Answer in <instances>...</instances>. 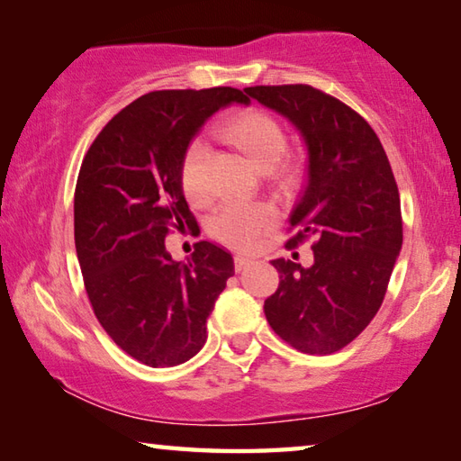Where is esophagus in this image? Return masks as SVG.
Listing matches in <instances>:
<instances>
[{
  "label": "esophagus",
  "instance_id": "34e87169",
  "mask_svg": "<svg viewBox=\"0 0 461 461\" xmlns=\"http://www.w3.org/2000/svg\"><path fill=\"white\" fill-rule=\"evenodd\" d=\"M252 262V258H249V256H241V254H238L236 258H233V267H236V272H241L244 270L248 264Z\"/></svg>",
  "mask_w": 461,
  "mask_h": 461
}]
</instances>
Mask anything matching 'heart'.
Returning a JSON list of instances; mask_svg holds the SVG:
<instances>
[{
    "label": "heart",
    "mask_w": 461,
    "mask_h": 461,
    "mask_svg": "<svg viewBox=\"0 0 461 461\" xmlns=\"http://www.w3.org/2000/svg\"><path fill=\"white\" fill-rule=\"evenodd\" d=\"M221 134L231 144H236L252 160V165L264 173L275 168L286 154L288 142L285 130L272 115L258 112V109H248V112L233 115L225 122ZM207 142L201 138L193 140L181 165L183 191L193 203L205 201L212 193L207 181ZM276 221V207L267 201H228L217 207L209 221V230L225 244L252 249L275 228Z\"/></svg>",
    "instance_id": "obj_1"
}]
</instances>
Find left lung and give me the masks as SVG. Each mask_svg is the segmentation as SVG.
Segmentation results:
<instances>
[{
  "instance_id": "8db88e82",
  "label": "left lung",
  "mask_w": 461,
  "mask_h": 461,
  "mask_svg": "<svg viewBox=\"0 0 461 461\" xmlns=\"http://www.w3.org/2000/svg\"><path fill=\"white\" fill-rule=\"evenodd\" d=\"M283 115L307 150L305 185L288 217L293 248L315 238L309 268L272 260L276 293L264 315L276 335L305 354H333L378 313L402 246L401 197L376 131L352 107L309 85L246 87Z\"/></svg>"
}]
</instances>
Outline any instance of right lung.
I'll use <instances>...</instances> for the list:
<instances>
[{"label":"right lung","instance_id":"right-lung-1","mask_svg":"<svg viewBox=\"0 0 461 461\" xmlns=\"http://www.w3.org/2000/svg\"><path fill=\"white\" fill-rule=\"evenodd\" d=\"M248 104L231 87L152 91L101 130L75 189V248L95 317L123 352L152 368L178 366L207 339V319L233 276L212 241L189 262L165 246L194 220L181 185L186 148L209 118Z\"/></svg>","mask_w":461,"mask_h":461}]
</instances>
